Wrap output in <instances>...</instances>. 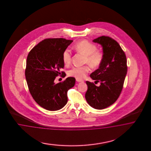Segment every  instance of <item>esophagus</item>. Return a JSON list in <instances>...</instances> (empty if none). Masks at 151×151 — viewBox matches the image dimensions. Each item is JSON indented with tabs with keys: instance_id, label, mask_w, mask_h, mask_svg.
Segmentation results:
<instances>
[{
	"instance_id": "34e87169",
	"label": "esophagus",
	"mask_w": 151,
	"mask_h": 151,
	"mask_svg": "<svg viewBox=\"0 0 151 151\" xmlns=\"http://www.w3.org/2000/svg\"><path fill=\"white\" fill-rule=\"evenodd\" d=\"M76 80L77 82H83V80L79 79V78H76Z\"/></svg>"
}]
</instances>
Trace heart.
<instances>
[{
	"label": "heart",
	"mask_w": 151,
	"mask_h": 151,
	"mask_svg": "<svg viewBox=\"0 0 151 151\" xmlns=\"http://www.w3.org/2000/svg\"><path fill=\"white\" fill-rule=\"evenodd\" d=\"M77 52L85 56V63H87L93 69L97 68L103 61V54L97 50L95 45L86 40H82L77 42L73 46ZM63 60L65 65L70 64L71 61V54L68 49H66L63 54ZM90 71L88 66L81 67H74L69 71V75L77 78H83L86 76Z\"/></svg>",
	"instance_id": "heart-1"
}]
</instances>
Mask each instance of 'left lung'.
<instances>
[{
    "mask_svg": "<svg viewBox=\"0 0 151 151\" xmlns=\"http://www.w3.org/2000/svg\"><path fill=\"white\" fill-rule=\"evenodd\" d=\"M92 41L102 47L103 61L99 69L90 74L100 85L86 81L85 99L92 107L102 110L112 105L121 94L127 72V60L119 43L111 37L102 36Z\"/></svg>",
    "mask_w": 151,
    "mask_h": 151,
    "instance_id": "obj_1",
    "label": "left lung"
}]
</instances>
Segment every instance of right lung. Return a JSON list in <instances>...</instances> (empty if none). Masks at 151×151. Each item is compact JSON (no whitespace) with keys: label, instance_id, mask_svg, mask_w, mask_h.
<instances>
[{"label":"right lung","instance_id":"1","mask_svg":"<svg viewBox=\"0 0 151 151\" xmlns=\"http://www.w3.org/2000/svg\"><path fill=\"white\" fill-rule=\"evenodd\" d=\"M73 40L63 38L46 39L29 52L25 78L32 98L39 105L49 111H57L68 102L67 92L74 86L75 78H66L55 83V78L63 69V54ZM61 73L65 77V73Z\"/></svg>","mask_w":151,"mask_h":151}]
</instances>
